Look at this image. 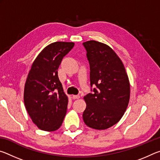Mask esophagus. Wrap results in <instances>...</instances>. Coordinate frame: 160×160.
I'll list each match as a JSON object with an SVG mask.
<instances>
[{
  "instance_id": "esophagus-1",
  "label": "esophagus",
  "mask_w": 160,
  "mask_h": 160,
  "mask_svg": "<svg viewBox=\"0 0 160 160\" xmlns=\"http://www.w3.org/2000/svg\"><path fill=\"white\" fill-rule=\"evenodd\" d=\"M80 98V95H72V99H78Z\"/></svg>"
}]
</instances>
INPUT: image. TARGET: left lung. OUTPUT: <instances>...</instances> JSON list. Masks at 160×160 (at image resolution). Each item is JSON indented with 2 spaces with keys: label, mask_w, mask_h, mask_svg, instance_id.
Listing matches in <instances>:
<instances>
[{
  "label": "left lung",
  "mask_w": 160,
  "mask_h": 160,
  "mask_svg": "<svg viewBox=\"0 0 160 160\" xmlns=\"http://www.w3.org/2000/svg\"><path fill=\"white\" fill-rule=\"evenodd\" d=\"M90 67L93 93L84 97L86 109L82 118L91 128L105 130L117 123L128 107L131 89L122 61L109 46L88 41L83 43Z\"/></svg>",
  "instance_id": "8db88e82"
}]
</instances>
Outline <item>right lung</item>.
Wrapping results in <instances>:
<instances>
[{"instance_id": "1", "label": "right lung", "mask_w": 160, "mask_h": 160, "mask_svg": "<svg viewBox=\"0 0 160 160\" xmlns=\"http://www.w3.org/2000/svg\"><path fill=\"white\" fill-rule=\"evenodd\" d=\"M74 45L56 42L47 46L35 58L27 78L24 103L32 122L42 131L58 130L66 116L68 99L59 81L58 68Z\"/></svg>"}]
</instances>
